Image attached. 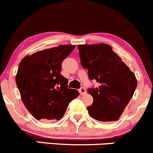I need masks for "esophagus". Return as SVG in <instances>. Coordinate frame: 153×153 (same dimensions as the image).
<instances>
[{"label": "esophagus", "instance_id": "1", "mask_svg": "<svg viewBox=\"0 0 153 153\" xmlns=\"http://www.w3.org/2000/svg\"><path fill=\"white\" fill-rule=\"evenodd\" d=\"M79 92H80V94H81V95H85V94L86 93V89L84 87H81V88H80V89H79Z\"/></svg>", "mask_w": 153, "mask_h": 153}]
</instances>
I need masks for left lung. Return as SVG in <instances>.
I'll return each instance as SVG.
<instances>
[{
	"mask_svg": "<svg viewBox=\"0 0 153 153\" xmlns=\"http://www.w3.org/2000/svg\"><path fill=\"white\" fill-rule=\"evenodd\" d=\"M81 64L90 80L99 83L88 92L93 103L87 106L90 117L100 121L119 119L137 86L135 74L108 44L78 45Z\"/></svg>",
	"mask_w": 153,
	"mask_h": 153,
	"instance_id": "1",
	"label": "left lung"
}]
</instances>
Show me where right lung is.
I'll list each match as a JSON object with an SVG mask.
<instances>
[{
	"mask_svg": "<svg viewBox=\"0 0 153 153\" xmlns=\"http://www.w3.org/2000/svg\"><path fill=\"white\" fill-rule=\"evenodd\" d=\"M75 45L58 47L27 55L20 62L15 77L21 100L37 120H60L69 103L79 95L68 88V80L61 75L63 61Z\"/></svg>",
	"mask_w": 153,
	"mask_h": 153,
	"instance_id": "add662e5",
	"label": "right lung"
}]
</instances>
